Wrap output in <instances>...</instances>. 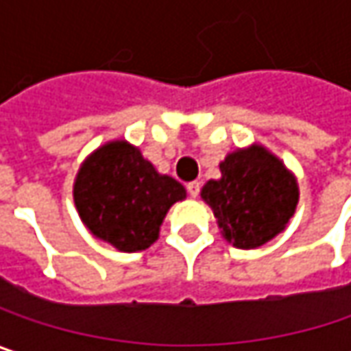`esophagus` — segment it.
I'll return each instance as SVG.
<instances>
[{"instance_id":"1","label":"esophagus","mask_w":351,"mask_h":351,"mask_svg":"<svg viewBox=\"0 0 351 351\" xmlns=\"http://www.w3.org/2000/svg\"><path fill=\"white\" fill-rule=\"evenodd\" d=\"M186 191H189V195L193 196V198H196V196H198V193H200V182H198V180L189 182V184H186Z\"/></svg>"}]
</instances>
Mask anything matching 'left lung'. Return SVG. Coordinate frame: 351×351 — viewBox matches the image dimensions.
<instances>
[{"mask_svg": "<svg viewBox=\"0 0 351 351\" xmlns=\"http://www.w3.org/2000/svg\"><path fill=\"white\" fill-rule=\"evenodd\" d=\"M220 178L200 196L213 208L222 237L237 248H258L278 237L294 217L298 180L262 145L238 149L220 162Z\"/></svg>", "mask_w": 351, "mask_h": 351, "instance_id": "left-lung-1", "label": "left lung"}]
</instances>
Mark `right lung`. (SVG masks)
I'll use <instances>...</instances> for the list:
<instances>
[{"label": "right lung", "mask_w": 351, "mask_h": 351, "mask_svg": "<svg viewBox=\"0 0 351 351\" xmlns=\"http://www.w3.org/2000/svg\"><path fill=\"white\" fill-rule=\"evenodd\" d=\"M184 186L160 175L127 141H111L87 156L75 176L73 200L91 234L121 252L147 250Z\"/></svg>", "instance_id": "obj_1"}]
</instances>
